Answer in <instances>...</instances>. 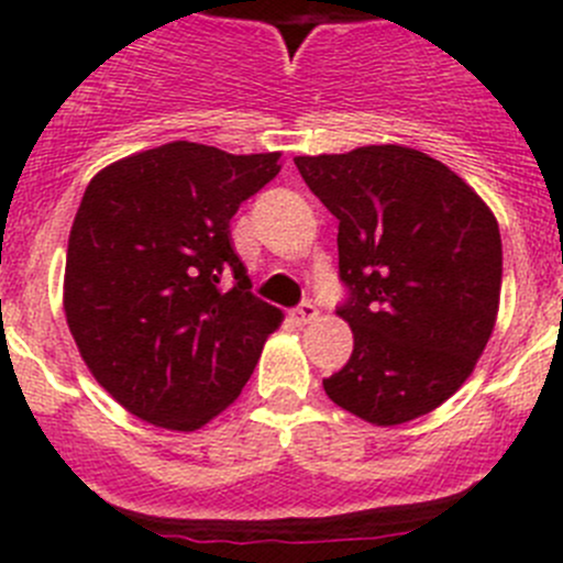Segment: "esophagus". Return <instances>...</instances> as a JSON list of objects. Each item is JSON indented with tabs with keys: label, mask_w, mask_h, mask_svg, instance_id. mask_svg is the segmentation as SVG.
<instances>
[{
	"label": "esophagus",
	"mask_w": 563,
	"mask_h": 563,
	"mask_svg": "<svg viewBox=\"0 0 563 563\" xmlns=\"http://www.w3.org/2000/svg\"><path fill=\"white\" fill-rule=\"evenodd\" d=\"M291 318L299 323V327H308V323H313L316 318H318L316 305L313 302H302L297 310H294Z\"/></svg>",
	"instance_id": "1"
}]
</instances>
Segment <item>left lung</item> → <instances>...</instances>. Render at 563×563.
Segmentation results:
<instances>
[{"instance_id": "left-lung-1", "label": "left lung", "mask_w": 563, "mask_h": 563, "mask_svg": "<svg viewBox=\"0 0 563 563\" xmlns=\"http://www.w3.org/2000/svg\"><path fill=\"white\" fill-rule=\"evenodd\" d=\"M340 220L354 351L323 382L354 417L395 428L450 400L474 373L501 299V234L479 192L397 144L294 157Z\"/></svg>"}]
</instances>
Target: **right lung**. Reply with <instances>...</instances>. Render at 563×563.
<instances>
[{"mask_svg":"<svg viewBox=\"0 0 563 563\" xmlns=\"http://www.w3.org/2000/svg\"><path fill=\"white\" fill-rule=\"evenodd\" d=\"M280 152L172 141L92 176L67 240V327L95 382L155 428L192 433L240 397L283 313L231 245L236 209ZM235 286L222 291V280Z\"/></svg>","mask_w":563,"mask_h":563,"instance_id":"add662e5","label":"right lung"}]
</instances>
